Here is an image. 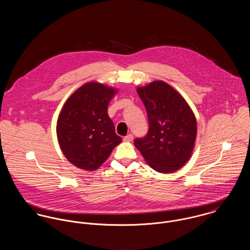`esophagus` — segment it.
<instances>
[{
    "instance_id": "34e87169",
    "label": "esophagus",
    "mask_w": 250,
    "mask_h": 250,
    "mask_svg": "<svg viewBox=\"0 0 250 250\" xmlns=\"http://www.w3.org/2000/svg\"><path fill=\"white\" fill-rule=\"evenodd\" d=\"M133 139H134L133 135H132V134H129V135H127L126 137H124L123 141H124L125 143H131V142L133 141Z\"/></svg>"
}]
</instances>
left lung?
<instances>
[{
	"label": "left lung",
	"instance_id": "obj_1",
	"mask_svg": "<svg viewBox=\"0 0 250 250\" xmlns=\"http://www.w3.org/2000/svg\"><path fill=\"white\" fill-rule=\"evenodd\" d=\"M147 110L149 131L135 140L145 162L160 173H173L190 159L197 135L195 115L185 98L164 81L137 87Z\"/></svg>",
	"mask_w": 250,
	"mask_h": 250
}]
</instances>
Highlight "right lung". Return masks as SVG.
<instances>
[{
    "mask_svg": "<svg viewBox=\"0 0 250 250\" xmlns=\"http://www.w3.org/2000/svg\"><path fill=\"white\" fill-rule=\"evenodd\" d=\"M118 89L98 82L80 86L66 100L57 121L62 152L76 167L93 171L122 142L107 114L109 101Z\"/></svg>",
    "mask_w": 250,
    "mask_h": 250,
    "instance_id": "right-lung-1",
    "label": "right lung"
}]
</instances>
